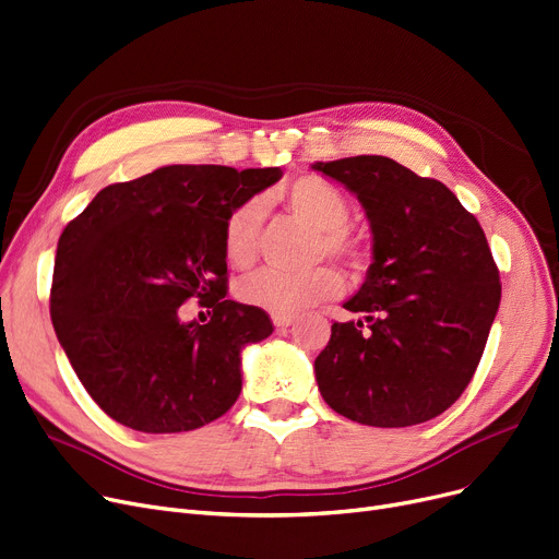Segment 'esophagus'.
I'll return each instance as SVG.
<instances>
[{
  "label": "esophagus",
  "mask_w": 559,
  "mask_h": 559,
  "mask_svg": "<svg viewBox=\"0 0 559 559\" xmlns=\"http://www.w3.org/2000/svg\"><path fill=\"white\" fill-rule=\"evenodd\" d=\"M295 322H297L295 314H274V326L276 329H287V326H293Z\"/></svg>",
  "instance_id": "34e87169"
}]
</instances>
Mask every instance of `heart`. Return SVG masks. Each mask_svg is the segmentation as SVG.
<instances>
[{"label":"heart","mask_w":559,"mask_h":559,"mask_svg":"<svg viewBox=\"0 0 559 559\" xmlns=\"http://www.w3.org/2000/svg\"><path fill=\"white\" fill-rule=\"evenodd\" d=\"M287 212L312 230H318V253H329L352 266L368 262V249L352 237L345 226L349 222V201L343 191L318 176H304L285 185L278 193ZM262 207L255 199L237 205L224 224V251L233 266H249L258 251V230ZM343 289V278L331 266H314L308 272L262 270L237 287L241 304L272 314H297L324 299H333Z\"/></svg>","instance_id":"obj_1"}]
</instances>
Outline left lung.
I'll return each mask as SVG.
<instances>
[{
	"instance_id": "left-lung-1",
	"label": "left lung",
	"mask_w": 559,
	"mask_h": 559,
	"mask_svg": "<svg viewBox=\"0 0 559 559\" xmlns=\"http://www.w3.org/2000/svg\"><path fill=\"white\" fill-rule=\"evenodd\" d=\"M345 185L372 228L366 283L314 358L324 402L354 423L411 427L471 383L500 306V276L475 216L439 180L381 155L314 162Z\"/></svg>"
}]
</instances>
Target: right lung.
<instances>
[{
	"label": "right lung",
	"mask_w": 559,
	"mask_h": 559,
	"mask_svg": "<svg viewBox=\"0 0 559 559\" xmlns=\"http://www.w3.org/2000/svg\"><path fill=\"white\" fill-rule=\"evenodd\" d=\"M281 168L174 164L98 191L57 247L50 314L86 393L145 433L199 429L237 402L241 349L272 335L264 310L228 299L226 216ZM189 298L207 325L182 323Z\"/></svg>",
	"instance_id": "right-lung-1"
}]
</instances>
